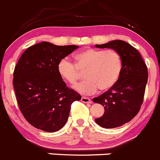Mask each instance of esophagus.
Returning <instances> with one entry per match:
<instances>
[{
	"instance_id": "34e87169",
	"label": "esophagus",
	"mask_w": 160,
	"mask_h": 160,
	"mask_svg": "<svg viewBox=\"0 0 160 160\" xmlns=\"http://www.w3.org/2000/svg\"><path fill=\"white\" fill-rule=\"evenodd\" d=\"M81 101L83 102H84V103H92V101L91 100L90 98H87V97H85V96L82 97Z\"/></svg>"
}]
</instances>
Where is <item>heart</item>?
Here are the masks:
<instances>
[{
	"instance_id": "b5f03b06",
	"label": "heart",
	"mask_w": 160,
	"mask_h": 160,
	"mask_svg": "<svg viewBox=\"0 0 160 160\" xmlns=\"http://www.w3.org/2000/svg\"><path fill=\"white\" fill-rule=\"evenodd\" d=\"M76 64L68 58H63L58 63L60 77L70 84H75L83 71L85 79L77 83L74 89L83 95L94 94L98 88L109 90L114 86L120 77L122 60L120 54L114 50L88 49L75 56Z\"/></svg>"
}]
</instances>
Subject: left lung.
Here are the masks:
<instances>
[{
  "label": "left lung",
  "mask_w": 160,
  "mask_h": 160,
  "mask_svg": "<svg viewBox=\"0 0 160 160\" xmlns=\"http://www.w3.org/2000/svg\"><path fill=\"white\" fill-rule=\"evenodd\" d=\"M96 48L115 50L122 60L120 77L114 86L93 98L104 107L105 112L95 121L101 127L112 129L130 122L141 109L148 82V68L142 57L133 46L122 40H113Z\"/></svg>",
  "instance_id": "1"
}]
</instances>
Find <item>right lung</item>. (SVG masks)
Wrapping results in <instances>:
<instances>
[{
    "mask_svg": "<svg viewBox=\"0 0 160 160\" xmlns=\"http://www.w3.org/2000/svg\"><path fill=\"white\" fill-rule=\"evenodd\" d=\"M78 46H57L42 42L25 50L13 73V86L19 110L26 120L41 130L56 132L69 116L71 104L81 96L68 88L58 72L62 58Z\"/></svg>",
    "mask_w": 160,
    "mask_h": 160,
    "instance_id": "1",
    "label": "right lung"
}]
</instances>
